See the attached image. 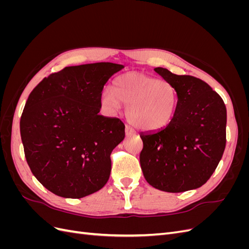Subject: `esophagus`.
I'll return each instance as SVG.
<instances>
[{
	"instance_id": "obj_1",
	"label": "esophagus",
	"mask_w": 249,
	"mask_h": 249,
	"mask_svg": "<svg viewBox=\"0 0 249 249\" xmlns=\"http://www.w3.org/2000/svg\"><path fill=\"white\" fill-rule=\"evenodd\" d=\"M125 134H126V136H132V135L136 134V131H135L131 125H126L125 126Z\"/></svg>"
}]
</instances>
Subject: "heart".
Instances as JSON below:
<instances>
[{
	"label": "heart",
	"instance_id": "b5f03b06",
	"mask_svg": "<svg viewBox=\"0 0 249 249\" xmlns=\"http://www.w3.org/2000/svg\"><path fill=\"white\" fill-rule=\"evenodd\" d=\"M101 101L112 113L117 112L123 104L131 124L141 130L154 131L170 122L178 96L176 87L166 80L129 72L115 79L113 90H104Z\"/></svg>",
	"mask_w": 249,
	"mask_h": 249
}]
</instances>
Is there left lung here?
Listing matches in <instances>:
<instances>
[{"mask_svg":"<svg viewBox=\"0 0 249 249\" xmlns=\"http://www.w3.org/2000/svg\"><path fill=\"white\" fill-rule=\"evenodd\" d=\"M155 71L176 87L178 102L170 123L141 133L140 165L147 183L166 192L196 189L213 175L227 143V108L205 81L178 76L163 67Z\"/></svg>","mask_w":249,"mask_h":249,"instance_id":"1","label":"left lung"}]
</instances>
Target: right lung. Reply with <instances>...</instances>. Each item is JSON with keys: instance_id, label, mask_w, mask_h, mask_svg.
I'll list each match as a JSON object with an SVG mask.
<instances>
[{"instance_id": "obj_1", "label": "right lung", "mask_w": 249, "mask_h": 249, "mask_svg": "<svg viewBox=\"0 0 249 249\" xmlns=\"http://www.w3.org/2000/svg\"><path fill=\"white\" fill-rule=\"evenodd\" d=\"M123 69L111 62L69 66L30 93L19 123L25 157L38 182L58 196L84 197L108 182L124 124L99 112L105 84Z\"/></svg>"}]
</instances>
